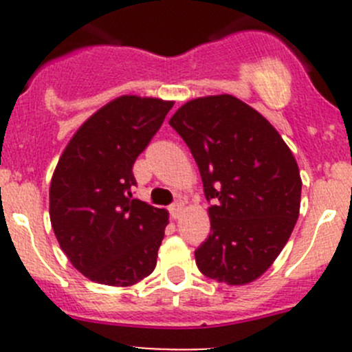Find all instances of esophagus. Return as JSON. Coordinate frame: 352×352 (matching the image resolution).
<instances>
[{
  "label": "esophagus",
  "mask_w": 352,
  "mask_h": 352,
  "mask_svg": "<svg viewBox=\"0 0 352 352\" xmlns=\"http://www.w3.org/2000/svg\"><path fill=\"white\" fill-rule=\"evenodd\" d=\"M168 209H170V214H172V218L179 219L180 214H182V211H184V204L180 201H177V202H173Z\"/></svg>",
  "instance_id": "obj_1"
}]
</instances>
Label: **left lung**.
Listing matches in <instances>:
<instances>
[{
    "mask_svg": "<svg viewBox=\"0 0 352 352\" xmlns=\"http://www.w3.org/2000/svg\"><path fill=\"white\" fill-rule=\"evenodd\" d=\"M201 172L211 233L196 250L199 271L242 286L261 278L300 214L301 177L281 134L233 95L189 100L168 120Z\"/></svg>",
    "mask_w": 352,
    "mask_h": 352,
    "instance_id": "8db88e82",
    "label": "left lung"
}]
</instances>
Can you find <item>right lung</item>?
Returning <instances> with one entry per match:
<instances>
[{
	"label": "right lung",
	"instance_id": "obj_1",
	"mask_svg": "<svg viewBox=\"0 0 352 352\" xmlns=\"http://www.w3.org/2000/svg\"><path fill=\"white\" fill-rule=\"evenodd\" d=\"M173 102L122 95L88 117L63 151L49 216L74 269L98 285L133 286L156 267L168 211L133 199V165Z\"/></svg>",
	"mask_w": 352,
	"mask_h": 352
}]
</instances>
